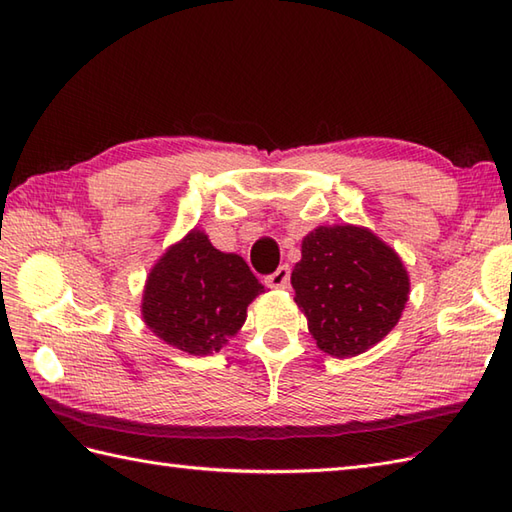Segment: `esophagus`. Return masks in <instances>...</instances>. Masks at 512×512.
Returning a JSON list of instances; mask_svg holds the SVG:
<instances>
[{"mask_svg": "<svg viewBox=\"0 0 512 512\" xmlns=\"http://www.w3.org/2000/svg\"><path fill=\"white\" fill-rule=\"evenodd\" d=\"M268 288H288L290 284V266H279L275 273H270L266 279Z\"/></svg>", "mask_w": 512, "mask_h": 512, "instance_id": "1", "label": "esophagus"}]
</instances>
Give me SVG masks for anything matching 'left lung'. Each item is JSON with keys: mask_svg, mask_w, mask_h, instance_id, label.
Here are the masks:
<instances>
[{"mask_svg": "<svg viewBox=\"0 0 512 512\" xmlns=\"http://www.w3.org/2000/svg\"><path fill=\"white\" fill-rule=\"evenodd\" d=\"M297 306L323 352L356 356L391 332L409 295V277L387 244L356 226H319L292 270Z\"/></svg>", "mask_w": 512, "mask_h": 512, "instance_id": "8db88e82", "label": "left lung"}]
</instances>
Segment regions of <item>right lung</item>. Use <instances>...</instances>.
<instances>
[{"instance_id":"obj_1","label":"right lung","mask_w":512,"mask_h":512,"mask_svg":"<svg viewBox=\"0 0 512 512\" xmlns=\"http://www.w3.org/2000/svg\"><path fill=\"white\" fill-rule=\"evenodd\" d=\"M264 286L239 255L220 253L191 231L149 273L143 317L162 341L206 356L217 352L246 321V308Z\"/></svg>"}]
</instances>
